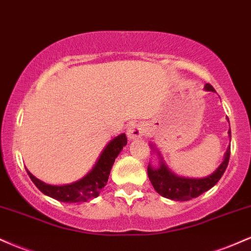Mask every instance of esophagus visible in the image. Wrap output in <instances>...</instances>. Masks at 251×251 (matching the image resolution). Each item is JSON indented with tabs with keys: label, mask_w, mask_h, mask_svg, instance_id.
<instances>
[{
	"label": "esophagus",
	"mask_w": 251,
	"mask_h": 251,
	"mask_svg": "<svg viewBox=\"0 0 251 251\" xmlns=\"http://www.w3.org/2000/svg\"><path fill=\"white\" fill-rule=\"evenodd\" d=\"M143 133H145V126L140 125V123H133L126 129V136H128L129 140L140 139Z\"/></svg>",
	"instance_id": "obj_1"
}]
</instances>
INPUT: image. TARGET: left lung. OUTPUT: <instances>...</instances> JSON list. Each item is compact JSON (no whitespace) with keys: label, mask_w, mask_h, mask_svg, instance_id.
Listing matches in <instances>:
<instances>
[{"label":"left lung","mask_w":251,"mask_h":251,"mask_svg":"<svg viewBox=\"0 0 251 251\" xmlns=\"http://www.w3.org/2000/svg\"><path fill=\"white\" fill-rule=\"evenodd\" d=\"M204 89L206 90V91H216V90L212 88V85H210V84H206ZM227 134H229L230 139H231V130H229ZM229 159L230 147L227 148L226 153H225L224 161L221 163V166H219L212 174L201 179L182 178V176H176L173 172L168 170L166 163L162 161L161 155H160L159 167L154 168L149 165L147 172L149 180H151L154 190H155L160 196L165 197V198L172 199V201H190V199L192 198H197V197H199L201 194L209 191L211 187L215 186L217 182L219 181V179L222 178V176L224 174L225 170H226Z\"/></svg>","instance_id":"1"}]
</instances>
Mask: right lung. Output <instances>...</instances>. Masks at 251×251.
<instances>
[{"instance_id": "right-lung-1", "label": "right lung", "mask_w": 251, "mask_h": 251, "mask_svg": "<svg viewBox=\"0 0 251 251\" xmlns=\"http://www.w3.org/2000/svg\"><path fill=\"white\" fill-rule=\"evenodd\" d=\"M126 145V134H121L115 139H112L104 148L94 168L85 176L72 182V184L61 185V186L45 184L41 180L35 178L30 172L27 171V173L30 180L34 182L35 186L50 198L64 202L88 201L89 199L100 196V190L108 182L109 174H110L115 159Z\"/></svg>"}]
</instances>
